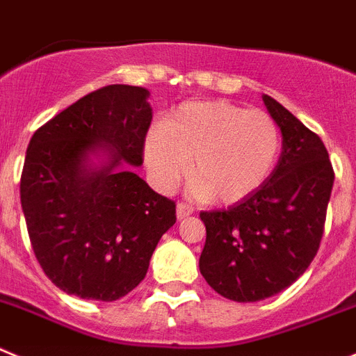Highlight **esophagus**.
Instances as JSON below:
<instances>
[{
  "instance_id": "1",
  "label": "esophagus",
  "mask_w": 356,
  "mask_h": 356,
  "mask_svg": "<svg viewBox=\"0 0 356 356\" xmlns=\"http://www.w3.org/2000/svg\"><path fill=\"white\" fill-rule=\"evenodd\" d=\"M190 214H193V207H191L190 204L179 202V204H177V218H179V220H182V218H186V216H190Z\"/></svg>"
}]
</instances>
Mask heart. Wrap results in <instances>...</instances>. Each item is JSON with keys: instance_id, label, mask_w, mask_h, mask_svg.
<instances>
[{"instance_id": "1", "label": "heart", "mask_w": 356, "mask_h": 356, "mask_svg": "<svg viewBox=\"0 0 356 356\" xmlns=\"http://www.w3.org/2000/svg\"><path fill=\"white\" fill-rule=\"evenodd\" d=\"M282 136L271 115L227 101L188 102L150 131L143 158L150 175L170 190L188 172L207 200L236 204L270 179Z\"/></svg>"}]
</instances>
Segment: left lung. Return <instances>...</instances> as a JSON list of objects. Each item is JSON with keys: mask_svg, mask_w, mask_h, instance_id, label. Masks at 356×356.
Masks as SVG:
<instances>
[{"mask_svg": "<svg viewBox=\"0 0 356 356\" xmlns=\"http://www.w3.org/2000/svg\"><path fill=\"white\" fill-rule=\"evenodd\" d=\"M282 154L270 179L245 200L204 211L206 245L198 268L223 298L261 302L289 287L316 257L325 229L334 168L318 134L270 95Z\"/></svg>", "mask_w": 356, "mask_h": 356, "instance_id": "8db88e82", "label": "left lung"}]
</instances>
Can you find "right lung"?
Masks as SVG:
<instances>
[{"instance_id": "1", "label": "right lung", "mask_w": 356, "mask_h": 356, "mask_svg": "<svg viewBox=\"0 0 356 356\" xmlns=\"http://www.w3.org/2000/svg\"><path fill=\"white\" fill-rule=\"evenodd\" d=\"M147 99L142 86H104L31 136L22 213L38 264L63 293L99 302L126 296L175 223V202L129 168L143 163Z\"/></svg>"}]
</instances>
